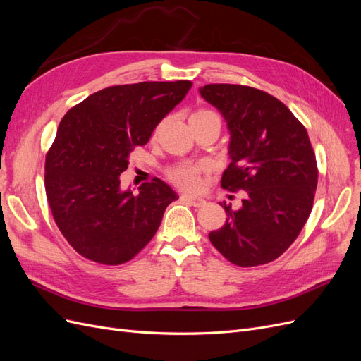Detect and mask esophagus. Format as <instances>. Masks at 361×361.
I'll return each mask as SVG.
<instances>
[{
  "label": "esophagus",
  "instance_id": "esophagus-1",
  "mask_svg": "<svg viewBox=\"0 0 361 361\" xmlns=\"http://www.w3.org/2000/svg\"><path fill=\"white\" fill-rule=\"evenodd\" d=\"M180 200L191 204V206H195V207H200V206H203L206 203L204 199L197 197V195H192V194H182L180 195Z\"/></svg>",
  "mask_w": 361,
  "mask_h": 361
}]
</instances>
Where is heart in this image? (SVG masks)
Here are the masks:
<instances>
[{
  "mask_svg": "<svg viewBox=\"0 0 361 361\" xmlns=\"http://www.w3.org/2000/svg\"><path fill=\"white\" fill-rule=\"evenodd\" d=\"M204 114H214L211 110H197L192 116H204ZM202 166L199 164H192V162H179L174 164L173 167L167 170V176L169 179L178 185L179 188L183 190H194L199 187L200 182V174H202Z\"/></svg>",
  "mask_w": 361,
  "mask_h": 361,
  "instance_id": "1",
  "label": "heart"
}]
</instances>
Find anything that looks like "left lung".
<instances>
[{
	"label": "left lung",
	"instance_id": "left-lung-1",
	"mask_svg": "<svg viewBox=\"0 0 361 361\" xmlns=\"http://www.w3.org/2000/svg\"><path fill=\"white\" fill-rule=\"evenodd\" d=\"M200 94L231 130L221 187L244 191L241 209L221 203L226 223L209 239L233 265L268 264L292 245L312 212L318 166L309 134L285 104L255 87L207 84Z\"/></svg>",
	"mask_w": 361,
	"mask_h": 361
}]
</instances>
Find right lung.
I'll use <instances>...</instances> for the list:
<instances>
[{
    "mask_svg": "<svg viewBox=\"0 0 361 361\" xmlns=\"http://www.w3.org/2000/svg\"><path fill=\"white\" fill-rule=\"evenodd\" d=\"M191 81L106 87L64 114L45 159L47 199L72 248L102 265L135 257L155 236L166 207L179 199L154 178L137 195L120 190L129 154L191 89Z\"/></svg>",
    "mask_w": 361,
    "mask_h": 361,
    "instance_id": "add662e5",
    "label": "right lung"
}]
</instances>
